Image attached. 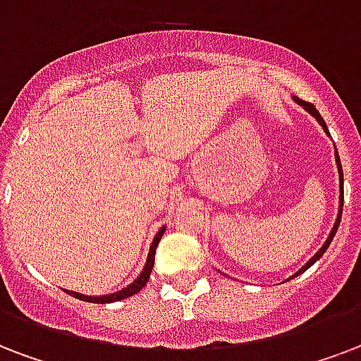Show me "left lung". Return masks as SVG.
<instances>
[{
	"label": "left lung",
	"mask_w": 361,
	"mask_h": 361,
	"mask_svg": "<svg viewBox=\"0 0 361 361\" xmlns=\"http://www.w3.org/2000/svg\"><path fill=\"white\" fill-rule=\"evenodd\" d=\"M293 102H297V104H299V106L305 107V109H307V111H309V114L312 115V117H314L316 121H318V123H320L322 128H324V132H326L327 136H331V134H329V130H327L326 121L322 119V115L318 114V109H316V107L312 106V104H310V102L301 100V98H297V96H293ZM335 162H337V170H339V214H337V219H335L334 229H331V233H329V236H327V240L324 242V246H322L320 250H318V252H316V254L312 255V257H310L309 261H307V263H305V267H301V269H299V271H297L295 274H293V276H291V279H295V276H299V274H301V272H305V271H307V269H309V267L314 265L316 261L320 259L322 255L326 254V250H327V247H329V244H331V240H334L335 233H337V229H339V224H341V214H343V199H345V189H343V166H341V159H339V153H337V149H335ZM291 279H290V280H291Z\"/></svg>",
	"instance_id": "8db88e82"
}]
</instances>
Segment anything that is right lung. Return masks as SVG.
Returning a JSON list of instances; mask_svg holds the SVG:
<instances>
[{
    "label": "right lung",
    "instance_id": "1",
    "mask_svg": "<svg viewBox=\"0 0 361 361\" xmlns=\"http://www.w3.org/2000/svg\"><path fill=\"white\" fill-rule=\"evenodd\" d=\"M164 225H162L161 229H159V233L155 235V238H153V242H151V247H149V254H147V261H145L144 269H142V272H140V276H137L134 282H132L130 286H126V288H123V290L115 291V293H109V295H82V293H77V291H70L66 290V293L71 297H77V299H81V301H87V302H100V305H106V302H115V301H121V299H126V297L134 295V293H137V291L142 290L145 284H147V280H149V274L151 271H153V265H155V250L157 246H159V242H161L162 235H164Z\"/></svg>",
    "mask_w": 361,
    "mask_h": 361
}]
</instances>
